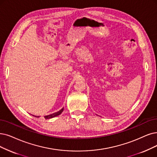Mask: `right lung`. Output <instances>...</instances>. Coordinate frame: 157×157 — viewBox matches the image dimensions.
Returning <instances> with one entry per match:
<instances>
[{
  "instance_id": "obj_1",
  "label": "right lung",
  "mask_w": 157,
  "mask_h": 157,
  "mask_svg": "<svg viewBox=\"0 0 157 157\" xmlns=\"http://www.w3.org/2000/svg\"><path fill=\"white\" fill-rule=\"evenodd\" d=\"M63 110H64V108H62L60 111H57V112H56V113H52V114L49 115L44 116V118H45L46 119H49V118H53V117H57V116L60 115V114L62 113V111H63ZM33 116H34V115H33ZM34 117H36V118H39V116H34Z\"/></svg>"
}]
</instances>
